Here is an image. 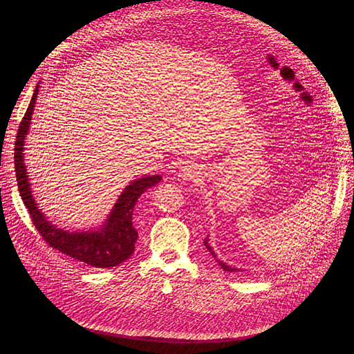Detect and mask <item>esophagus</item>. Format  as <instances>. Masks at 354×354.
<instances>
[{
	"label": "esophagus",
	"mask_w": 354,
	"mask_h": 354,
	"mask_svg": "<svg viewBox=\"0 0 354 354\" xmlns=\"http://www.w3.org/2000/svg\"><path fill=\"white\" fill-rule=\"evenodd\" d=\"M198 176H200V171L194 165L182 167V169L179 172V178H182L183 180H193V179L198 178Z\"/></svg>",
	"instance_id": "34e87169"
}]
</instances>
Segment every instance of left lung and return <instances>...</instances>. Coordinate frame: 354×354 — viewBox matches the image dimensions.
I'll use <instances>...</instances> for the list:
<instances>
[{"label":"left lung","mask_w":354,"mask_h":354,"mask_svg":"<svg viewBox=\"0 0 354 354\" xmlns=\"http://www.w3.org/2000/svg\"><path fill=\"white\" fill-rule=\"evenodd\" d=\"M205 245H206V248L209 249V252H210V254H212V257L213 258H216V254H214V250L212 249V246H209V243H207V239L205 241ZM217 261V263L223 268V270H225V272H238V269H235V268H231V266H228V265H225L224 262H221L220 259H216Z\"/></svg>","instance_id":"1"}]
</instances>
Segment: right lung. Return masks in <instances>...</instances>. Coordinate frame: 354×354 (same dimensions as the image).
I'll list each match as a JSON object with an SVG mask.
<instances>
[{
    "instance_id": "right-lung-1",
    "label": "right lung",
    "mask_w": 354,
    "mask_h": 354,
    "mask_svg": "<svg viewBox=\"0 0 354 354\" xmlns=\"http://www.w3.org/2000/svg\"><path fill=\"white\" fill-rule=\"evenodd\" d=\"M39 92L36 85L35 93L30 99V104L26 109L25 116L19 123L15 141L14 164L17 172V182L24 205L28 209L29 217L43 238V241L62 254L84 262L92 268H113L127 261L134 252V245L138 238V232L133 225V212L138 197L149 187L156 186L162 178L158 175L145 176L130 183L118 203L115 205L109 218L104 227L97 231L91 232H68L53 227L37 209L35 198L32 197L29 179L24 164V140L29 129L30 116L33 113L35 102Z\"/></svg>"
}]
</instances>
